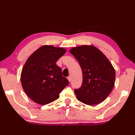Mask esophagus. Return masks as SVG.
Here are the masks:
<instances>
[{"instance_id": "obj_1", "label": "esophagus", "mask_w": 135, "mask_h": 135, "mask_svg": "<svg viewBox=\"0 0 135 135\" xmlns=\"http://www.w3.org/2000/svg\"><path fill=\"white\" fill-rule=\"evenodd\" d=\"M68 80H69V81H71V77L70 76H68Z\"/></svg>"}]
</instances>
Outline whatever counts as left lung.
I'll use <instances>...</instances> for the list:
<instances>
[{
  "label": "left lung",
  "instance_id": "left-lung-1",
  "mask_svg": "<svg viewBox=\"0 0 135 135\" xmlns=\"http://www.w3.org/2000/svg\"><path fill=\"white\" fill-rule=\"evenodd\" d=\"M70 52L78 61L83 73V83L75 89L76 99L86 105L99 104L111 93L115 72L105 55L92 45L73 47Z\"/></svg>",
  "mask_w": 135,
  "mask_h": 135
}]
</instances>
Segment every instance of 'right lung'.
<instances>
[{
	"instance_id": "add662e5",
	"label": "right lung",
	"mask_w": 135,
	"mask_h": 135,
	"mask_svg": "<svg viewBox=\"0 0 135 135\" xmlns=\"http://www.w3.org/2000/svg\"><path fill=\"white\" fill-rule=\"evenodd\" d=\"M66 50L44 45L29 56L22 69L21 82L23 91L35 103L44 105L59 98L69 84L56 62Z\"/></svg>"
}]
</instances>
